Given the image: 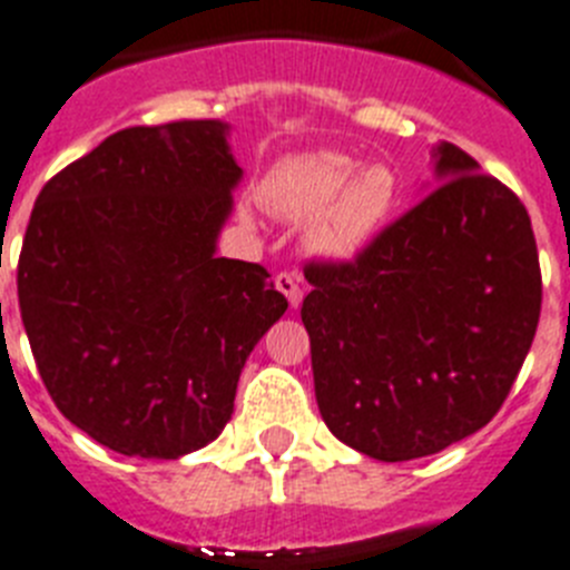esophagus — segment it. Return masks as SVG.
<instances>
[{
    "mask_svg": "<svg viewBox=\"0 0 570 570\" xmlns=\"http://www.w3.org/2000/svg\"><path fill=\"white\" fill-rule=\"evenodd\" d=\"M275 289H278L295 309H298L301 301H304V289H301L295 272H281V275H275Z\"/></svg>",
    "mask_w": 570,
    "mask_h": 570,
    "instance_id": "1",
    "label": "esophagus"
}]
</instances>
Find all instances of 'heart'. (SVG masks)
Returning a JSON list of instances; mask_svg holds the SVG:
<instances>
[{
	"mask_svg": "<svg viewBox=\"0 0 570 570\" xmlns=\"http://www.w3.org/2000/svg\"><path fill=\"white\" fill-rule=\"evenodd\" d=\"M402 183L387 163L361 166L344 151L286 157L266 177L264 200L289 220H309L306 240L318 255L350 261L373 244L399 206Z\"/></svg>",
	"mask_w": 570,
	"mask_h": 570,
	"instance_id": "obj_1",
	"label": "heart"
}]
</instances>
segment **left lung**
<instances>
[{
    "label": "left lung",
    "instance_id": "8db88e82",
    "mask_svg": "<svg viewBox=\"0 0 570 570\" xmlns=\"http://www.w3.org/2000/svg\"><path fill=\"white\" fill-rule=\"evenodd\" d=\"M435 186L353 264H309L301 321L335 439L379 462L433 456L511 393L542 306L522 200L453 142Z\"/></svg>",
    "mask_w": 570,
    "mask_h": 570
}]
</instances>
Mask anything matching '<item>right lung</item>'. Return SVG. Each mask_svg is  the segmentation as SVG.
Listing matches in <instances>:
<instances>
[{"label":"right lung","instance_id":"add662e5","mask_svg":"<svg viewBox=\"0 0 570 570\" xmlns=\"http://www.w3.org/2000/svg\"><path fill=\"white\" fill-rule=\"evenodd\" d=\"M220 120L106 137L39 191L17 289L68 422L122 456L215 442L246 358L286 298L261 264L217 257L244 177Z\"/></svg>","mask_w":570,"mask_h":570}]
</instances>
